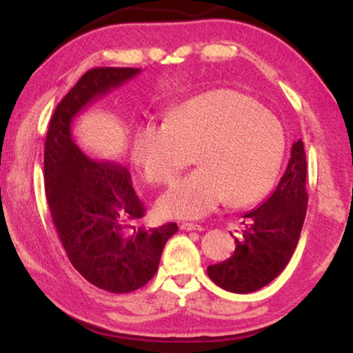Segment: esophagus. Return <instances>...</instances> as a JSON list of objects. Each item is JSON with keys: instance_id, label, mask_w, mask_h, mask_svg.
<instances>
[{"instance_id": "esophagus-1", "label": "esophagus", "mask_w": 353, "mask_h": 353, "mask_svg": "<svg viewBox=\"0 0 353 353\" xmlns=\"http://www.w3.org/2000/svg\"><path fill=\"white\" fill-rule=\"evenodd\" d=\"M181 229L182 230H197V232L205 230L203 226H200V224H196V223H182Z\"/></svg>"}]
</instances>
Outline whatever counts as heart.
I'll return each instance as SVG.
<instances>
[{
  "instance_id": "b5f03b06",
  "label": "heart",
  "mask_w": 353,
  "mask_h": 353,
  "mask_svg": "<svg viewBox=\"0 0 353 353\" xmlns=\"http://www.w3.org/2000/svg\"><path fill=\"white\" fill-rule=\"evenodd\" d=\"M191 150L199 168L157 201L165 216L200 219L226 199L234 205L258 200L279 172L285 137L277 118L252 97L215 89L168 109L163 123L139 124L130 144L133 162L153 185L171 182Z\"/></svg>"
}]
</instances>
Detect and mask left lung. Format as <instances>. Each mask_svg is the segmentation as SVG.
I'll use <instances>...</instances> for the list:
<instances>
[{
  "label": "left lung",
  "mask_w": 353,
  "mask_h": 353,
  "mask_svg": "<svg viewBox=\"0 0 353 353\" xmlns=\"http://www.w3.org/2000/svg\"><path fill=\"white\" fill-rule=\"evenodd\" d=\"M306 156L302 139L291 147L281 182L264 203L243 216V235L235 252L220 264L208 267V276L220 288L245 294L272 282L287 267L296 250L308 205Z\"/></svg>",
  "instance_id": "8db88e82"
}]
</instances>
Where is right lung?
Here are the masks:
<instances>
[{
    "instance_id": "right-lung-1",
    "label": "right lung",
    "mask_w": 353,
    "mask_h": 353,
    "mask_svg": "<svg viewBox=\"0 0 353 353\" xmlns=\"http://www.w3.org/2000/svg\"><path fill=\"white\" fill-rule=\"evenodd\" d=\"M139 68H94L57 104L43 152L50 214L72 267L104 291L130 292L152 279L176 223L137 229L145 208L127 168L97 162L72 139V121L89 103L137 77Z\"/></svg>"
}]
</instances>
